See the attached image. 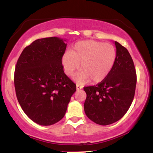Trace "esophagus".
Here are the masks:
<instances>
[{
    "label": "esophagus",
    "mask_w": 153,
    "mask_h": 153,
    "mask_svg": "<svg viewBox=\"0 0 153 153\" xmlns=\"http://www.w3.org/2000/svg\"><path fill=\"white\" fill-rule=\"evenodd\" d=\"M82 85H79V84H77V85H76V89H77V90H79V89H82Z\"/></svg>",
    "instance_id": "1"
}]
</instances>
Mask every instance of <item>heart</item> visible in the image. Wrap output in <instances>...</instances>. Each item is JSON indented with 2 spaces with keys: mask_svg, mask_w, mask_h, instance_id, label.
Returning a JSON list of instances; mask_svg holds the SVG:
<instances>
[{
  "mask_svg": "<svg viewBox=\"0 0 153 153\" xmlns=\"http://www.w3.org/2000/svg\"><path fill=\"white\" fill-rule=\"evenodd\" d=\"M116 51L110 44L87 40L77 42L71 52H66L62 57L65 73L72 75L80 68L82 70L74 77L77 82L83 83L91 80L99 82L109 74L114 64Z\"/></svg>",
  "mask_w": 153,
  "mask_h": 153,
  "instance_id": "1",
  "label": "heart"
}]
</instances>
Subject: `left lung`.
Returning a JSON list of instances; mask_svg holds the SVG:
<instances>
[{
  "mask_svg": "<svg viewBox=\"0 0 153 153\" xmlns=\"http://www.w3.org/2000/svg\"><path fill=\"white\" fill-rule=\"evenodd\" d=\"M117 55L109 74L97 85L84 87L85 114L100 125L113 124L127 113L134 99L137 83L134 65L128 50L114 42Z\"/></svg>",
  "mask_w": 153,
  "mask_h": 153,
  "instance_id": "8db88e82",
  "label": "left lung"
}]
</instances>
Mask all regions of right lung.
I'll return each mask as SVG.
<instances>
[{"label":"right lung","mask_w":153,"mask_h":153,"mask_svg":"<svg viewBox=\"0 0 153 153\" xmlns=\"http://www.w3.org/2000/svg\"><path fill=\"white\" fill-rule=\"evenodd\" d=\"M65 41L58 37L35 40L24 48L16 66L14 85L19 104L40 125L61 120L76 91L61 62L67 47Z\"/></svg>","instance_id":"right-lung-1"}]
</instances>
